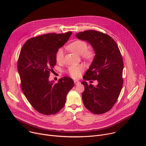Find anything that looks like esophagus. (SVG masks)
<instances>
[{
  "instance_id": "1",
  "label": "esophagus",
  "mask_w": 146,
  "mask_h": 146,
  "mask_svg": "<svg viewBox=\"0 0 146 146\" xmlns=\"http://www.w3.org/2000/svg\"><path fill=\"white\" fill-rule=\"evenodd\" d=\"M74 82L75 85H78V84H80V82L78 80H74Z\"/></svg>"
}]
</instances>
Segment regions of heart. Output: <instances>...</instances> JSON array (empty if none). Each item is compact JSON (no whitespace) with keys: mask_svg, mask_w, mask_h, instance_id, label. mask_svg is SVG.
Wrapping results in <instances>:
<instances>
[{"mask_svg":"<svg viewBox=\"0 0 146 146\" xmlns=\"http://www.w3.org/2000/svg\"><path fill=\"white\" fill-rule=\"evenodd\" d=\"M68 49L77 55H82L83 57L86 59H91L94 56V53L91 50H87L88 46L86 42L81 40H76L68 46ZM64 51L63 49L60 48L56 54V60L58 62H62L64 59ZM84 70V67L82 65L72 66L68 69V73L73 78L79 77L82 71Z\"/></svg>","mask_w":146,"mask_h":146,"instance_id":"b5f03b06","label":"heart"}]
</instances>
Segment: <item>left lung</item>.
I'll list each match as a JSON object with an SVG mask.
<instances>
[{
	"mask_svg": "<svg viewBox=\"0 0 146 146\" xmlns=\"http://www.w3.org/2000/svg\"><path fill=\"white\" fill-rule=\"evenodd\" d=\"M77 38L91 44L95 56L83 78L96 80L97 86H88L86 81L82 99L85 107L95 114L110 110L117 100L122 84L123 59L115 41L110 36L96 31L80 32Z\"/></svg>",
	"mask_w": 146,
	"mask_h": 146,
	"instance_id": "1",
	"label": "left lung"
}]
</instances>
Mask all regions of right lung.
I'll list each match as a JSON object with an SVG mask.
<instances>
[{"label":"right lung","mask_w":146,"mask_h":146,"mask_svg":"<svg viewBox=\"0 0 146 146\" xmlns=\"http://www.w3.org/2000/svg\"><path fill=\"white\" fill-rule=\"evenodd\" d=\"M72 32L48 33L27 40L21 50L18 72L21 88L32 106L44 115L55 114L64 106L68 92L74 87L72 78L64 77L57 83L49 80L56 63V54L68 41Z\"/></svg>","instance_id":"add662e5"}]
</instances>
